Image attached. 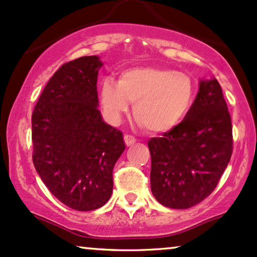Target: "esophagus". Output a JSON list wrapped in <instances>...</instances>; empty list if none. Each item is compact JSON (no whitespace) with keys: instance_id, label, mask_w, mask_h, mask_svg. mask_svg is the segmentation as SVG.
Wrapping results in <instances>:
<instances>
[{"instance_id":"obj_1","label":"esophagus","mask_w":257,"mask_h":257,"mask_svg":"<svg viewBox=\"0 0 257 257\" xmlns=\"http://www.w3.org/2000/svg\"><path fill=\"white\" fill-rule=\"evenodd\" d=\"M123 141H125L126 146L130 147L136 142V138H135L134 136H131V135H125V136H123Z\"/></svg>"}]
</instances>
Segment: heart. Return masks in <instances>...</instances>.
<instances>
[{
  "mask_svg": "<svg viewBox=\"0 0 257 257\" xmlns=\"http://www.w3.org/2000/svg\"><path fill=\"white\" fill-rule=\"evenodd\" d=\"M193 98L188 75L158 66L126 69L117 82L106 77L100 85V102L111 122H119L131 103L135 117L153 134L175 128L188 114Z\"/></svg>",
  "mask_w": 257,
  "mask_h": 257,
  "instance_id": "obj_1",
  "label": "heart"
}]
</instances>
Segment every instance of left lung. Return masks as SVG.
<instances>
[{
	"instance_id": "1",
	"label": "left lung",
	"mask_w": 257,
	"mask_h": 257,
	"mask_svg": "<svg viewBox=\"0 0 257 257\" xmlns=\"http://www.w3.org/2000/svg\"><path fill=\"white\" fill-rule=\"evenodd\" d=\"M148 147L152 192L161 205L188 209L209 197L233 152L232 121L217 80H201L186 117Z\"/></svg>"
}]
</instances>
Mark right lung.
<instances>
[{"instance_id":"add662e5","label":"right lung","mask_w":257,"mask_h":257,"mask_svg":"<svg viewBox=\"0 0 257 257\" xmlns=\"http://www.w3.org/2000/svg\"><path fill=\"white\" fill-rule=\"evenodd\" d=\"M102 62L80 57L63 64L37 100L31 116L33 163L50 192L66 206L91 211L113 193V169L125 151L122 132L98 110Z\"/></svg>"}]
</instances>
